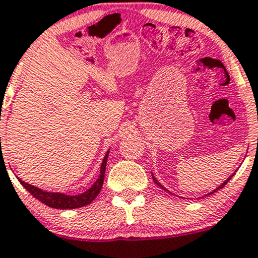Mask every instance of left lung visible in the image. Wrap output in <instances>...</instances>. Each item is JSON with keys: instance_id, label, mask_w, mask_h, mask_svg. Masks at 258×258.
<instances>
[{"instance_id": "8db88e82", "label": "left lung", "mask_w": 258, "mask_h": 258, "mask_svg": "<svg viewBox=\"0 0 258 258\" xmlns=\"http://www.w3.org/2000/svg\"><path fill=\"white\" fill-rule=\"evenodd\" d=\"M235 172H236V170H235ZM235 172H234V173H233V174H231L230 176H228V178H227V180H225V181H223V183H222L221 185H219V186H217L215 190H212V191H211V192H208L206 196H208V195H212V194H215V192H217V191H218V190H221V189H223V187H224V186H225V184H227V183H228V181H229V180H230V179H231V178H233V175H234V174H235ZM152 179H153V181H155V183H156V184H157V185H158V186H160L162 190H164V191H168V192H169V194H172V192H170V191H169V190H167V189H166V187H164V186H163V185H161L160 183H158V180H157V179H156V178H155V176H152Z\"/></svg>"}]
</instances>
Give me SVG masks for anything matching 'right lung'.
I'll list each match as a JSON object with an SVG mask.
<instances>
[{
  "label": "right lung",
  "mask_w": 258,
  "mask_h": 258,
  "mask_svg": "<svg viewBox=\"0 0 258 258\" xmlns=\"http://www.w3.org/2000/svg\"><path fill=\"white\" fill-rule=\"evenodd\" d=\"M108 155L109 151H107L105 158H103L102 163H101L100 175H98L97 180L92 184L91 187H89V190H86V191L83 194H79V195H66V194L63 192L46 191V190L39 189V187L34 186V185L25 183L22 179H19V183L22 184L34 198L39 200V201H41L42 204L47 205L48 207L57 208V210H73V208L84 207L86 206V205L91 204V202L96 199L98 194H100L101 189H102Z\"/></svg>",
  "instance_id": "obj_1"
}]
</instances>
